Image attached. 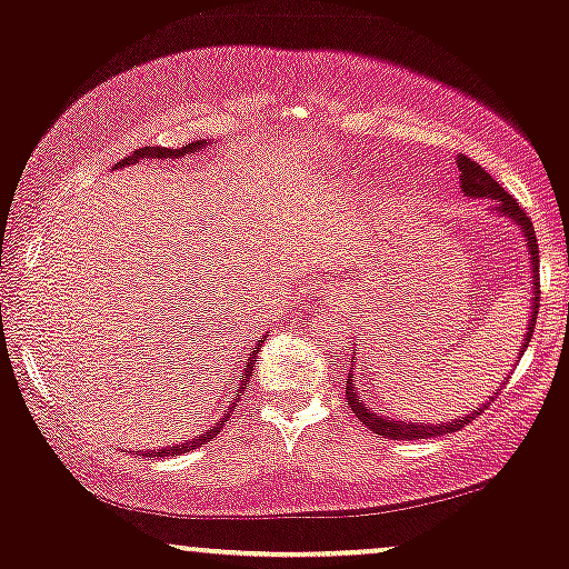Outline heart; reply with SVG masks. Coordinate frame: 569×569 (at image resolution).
I'll return each mask as SVG.
<instances>
[{
    "instance_id": "1",
    "label": "heart",
    "mask_w": 569,
    "mask_h": 569,
    "mask_svg": "<svg viewBox=\"0 0 569 569\" xmlns=\"http://www.w3.org/2000/svg\"><path fill=\"white\" fill-rule=\"evenodd\" d=\"M333 196H339V184H331V188L326 190V198H333Z\"/></svg>"
}]
</instances>
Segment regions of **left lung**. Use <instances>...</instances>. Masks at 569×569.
<instances>
[{
  "instance_id": "obj_1",
  "label": "left lung",
  "mask_w": 569,
  "mask_h": 569,
  "mask_svg": "<svg viewBox=\"0 0 569 569\" xmlns=\"http://www.w3.org/2000/svg\"><path fill=\"white\" fill-rule=\"evenodd\" d=\"M456 167H458V182H461V190L463 196L469 198H480V201H490L492 203V214L509 219L511 224H517L519 232H522L525 238V246H527V254H530V278H532V286H530V318H527V331H525V339H522V347H519V355H525L527 345H530L532 339V328H536V315H538V302H540V291H538V241H536V230H532V222L530 217L525 214L522 209H519V203L511 198L506 190L498 184L492 177L485 172L480 163H475L467 156H458L456 159ZM347 366H350V373H347V387H345V395H347V406L352 408V413L358 416V419L366 423L368 429H371L373 435H381V437H389V440H427V437H440V435H450V432H458V429L463 427V423H469L471 419H477V416L482 413L485 408H488V402H482V408L477 410H469L467 416H458V419H448V421H440V423H421V421H406V419H389L385 413H376L371 408V402H368V397H362V389H358V376H355V366H358V350H352L350 358H347ZM496 395V392H492Z\"/></svg>"
}]
</instances>
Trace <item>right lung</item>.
Wrapping results in <instances>:
<instances>
[{
	"instance_id": "right-lung-1",
	"label": "right lung",
	"mask_w": 569,
	"mask_h": 569,
	"mask_svg": "<svg viewBox=\"0 0 569 569\" xmlns=\"http://www.w3.org/2000/svg\"><path fill=\"white\" fill-rule=\"evenodd\" d=\"M209 146H214V140H196V142H188V146H182V148H159V146H146V148H140V150H134L132 156H129V159H124V161H119L116 163V167H127V163H140L142 159H180V156H190V153H201L203 148H209ZM264 339H267V333L262 339H259V345H254V350L249 352V360L243 362V376H241V381H238V389H236V395L230 397V402H228V408H224V413H222V419H219L214 427H209L207 432H201L198 437H193V440H182L180 445H169V448H161V450H146V458H153V456H180V453H190V450H196V448H201V445H207L209 440H214V437L219 435V429L224 427V421L230 419V413H232V408H236V402L241 400V395H243V389H246V381L251 379V376H254V360H257V352H259V347L264 345Z\"/></svg>"
}]
</instances>
